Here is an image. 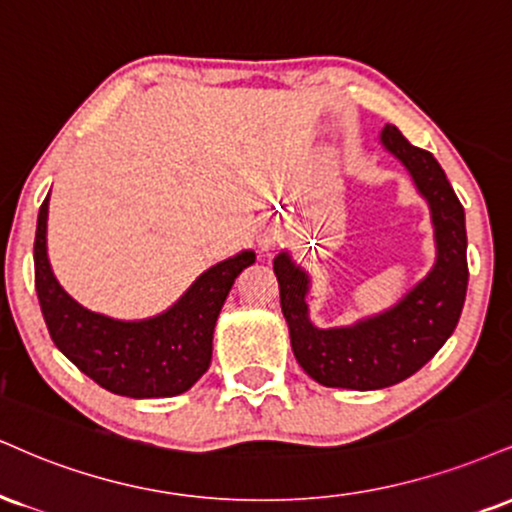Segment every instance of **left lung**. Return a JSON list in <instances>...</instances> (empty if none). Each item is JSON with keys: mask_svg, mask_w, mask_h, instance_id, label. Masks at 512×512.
Wrapping results in <instances>:
<instances>
[{"mask_svg": "<svg viewBox=\"0 0 512 512\" xmlns=\"http://www.w3.org/2000/svg\"><path fill=\"white\" fill-rule=\"evenodd\" d=\"M381 145L410 171L432 209L436 262L424 279L381 315L353 326L317 329L307 312L310 276L288 257H274L281 312L295 360L331 389L374 391L412 377L436 355L458 326L467 293L465 209L432 152L410 145L396 126L381 131Z\"/></svg>", "mask_w": 512, "mask_h": 512, "instance_id": "1", "label": "left lung"}]
</instances>
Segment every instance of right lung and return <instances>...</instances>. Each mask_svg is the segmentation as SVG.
<instances>
[{"label": "right lung", "instance_id": "1", "mask_svg": "<svg viewBox=\"0 0 512 512\" xmlns=\"http://www.w3.org/2000/svg\"><path fill=\"white\" fill-rule=\"evenodd\" d=\"M49 195L35 231V291L54 346L102 389L128 398H166L188 391L212 362L214 324L236 276L255 262L243 250L195 279L162 315L121 322L78 305L47 260Z\"/></svg>", "mask_w": 512, "mask_h": 512}]
</instances>
